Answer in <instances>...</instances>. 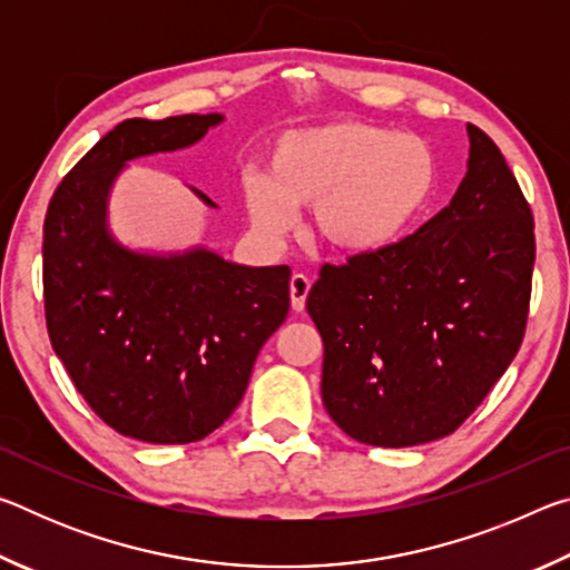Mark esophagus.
<instances>
[{"mask_svg":"<svg viewBox=\"0 0 570 570\" xmlns=\"http://www.w3.org/2000/svg\"><path fill=\"white\" fill-rule=\"evenodd\" d=\"M308 288H312V278L306 274H294L292 276V306L294 312H302L308 296Z\"/></svg>","mask_w":570,"mask_h":570,"instance_id":"34e87169","label":"esophagus"}]
</instances>
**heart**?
<instances>
[{
  "label": "heart",
  "instance_id": "heart-1",
  "mask_svg": "<svg viewBox=\"0 0 570 570\" xmlns=\"http://www.w3.org/2000/svg\"><path fill=\"white\" fill-rule=\"evenodd\" d=\"M440 183L435 150L420 135L372 122H332L288 132L268 170L246 183L258 230L282 236L294 208L314 206V228L340 254H374L407 234Z\"/></svg>",
  "mask_w": 570,
  "mask_h": 570
}]
</instances>
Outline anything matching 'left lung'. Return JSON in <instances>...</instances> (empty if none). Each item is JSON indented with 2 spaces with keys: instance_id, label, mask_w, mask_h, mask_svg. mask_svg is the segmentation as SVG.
Masks as SVG:
<instances>
[{
  "instance_id": "1",
  "label": "left lung",
  "mask_w": 570,
  "mask_h": 570,
  "mask_svg": "<svg viewBox=\"0 0 570 570\" xmlns=\"http://www.w3.org/2000/svg\"><path fill=\"white\" fill-rule=\"evenodd\" d=\"M468 135L450 206L387 248L324 264L306 296L324 340V407L364 445L455 432L523 342L533 214L495 142L475 125Z\"/></svg>"
}]
</instances>
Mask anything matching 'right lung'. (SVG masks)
<instances>
[{"label":"right lung","instance_id":"add662e5","mask_svg":"<svg viewBox=\"0 0 570 570\" xmlns=\"http://www.w3.org/2000/svg\"><path fill=\"white\" fill-rule=\"evenodd\" d=\"M220 120L218 112L122 120L67 173L45 216L52 350L102 422L153 445H186L220 428L292 306L288 266H240L206 248L138 254L105 224L125 163L188 148Z\"/></svg>","mask_w":570,"mask_h":570}]
</instances>
